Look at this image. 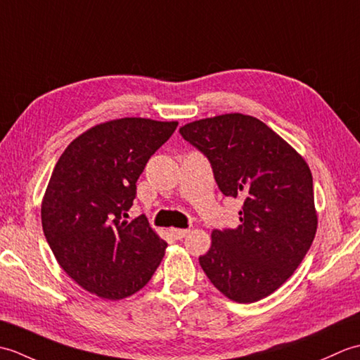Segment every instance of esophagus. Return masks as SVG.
Segmentation results:
<instances>
[{
    "instance_id": "esophagus-1",
    "label": "esophagus",
    "mask_w": 360,
    "mask_h": 360,
    "mask_svg": "<svg viewBox=\"0 0 360 360\" xmlns=\"http://www.w3.org/2000/svg\"><path fill=\"white\" fill-rule=\"evenodd\" d=\"M188 232H190V229H176V227L170 229V233L174 236L176 240H182Z\"/></svg>"
}]
</instances>
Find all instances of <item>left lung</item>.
<instances>
[{"mask_svg":"<svg viewBox=\"0 0 360 360\" xmlns=\"http://www.w3.org/2000/svg\"><path fill=\"white\" fill-rule=\"evenodd\" d=\"M181 136L209 158L226 196L241 198V224L212 232L200 264L236 303L271 295L300 266L317 232L309 165L257 117L241 112L190 122Z\"/></svg>","mask_w":360,"mask_h":360,"instance_id":"1","label":"left lung"}]
</instances>
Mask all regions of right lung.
Returning a JSON list of instances; mask_svg holds the SVG:
<instances>
[{"label": "right lung", "mask_w": 360, "mask_h": 360, "mask_svg": "<svg viewBox=\"0 0 360 360\" xmlns=\"http://www.w3.org/2000/svg\"><path fill=\"white\" fill-rule=\"evenodd\" d=\"M178 122L122 117L75 137L53 167L41 201V226L70 277L103 300L141 290L167 243L145 215L128 221L145 164Z\"/></svg>", "instance_id": "obj_1"}]
</instances>
